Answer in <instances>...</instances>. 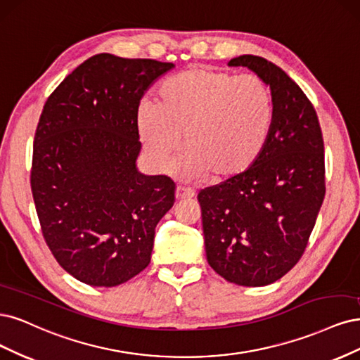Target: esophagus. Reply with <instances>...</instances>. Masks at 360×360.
Here are the masks:
<instances>
[{
  "mask_svg": "<svg viewBox=\"0 0 360 360\" xmlns=\"http://www.w3.org/2000/svg\"><path fill=\"white\" fill-rule=\"evenodd\" d=\"M195 195L194 190L187 188V187H178L176 188V199L178 200H185V199H193Z\"/></svg>",
  "mask_w": 360,
  "mask_h": 360,
  "instance_id": "obj_1",
  "label": "esophagus"
}]
</instances>
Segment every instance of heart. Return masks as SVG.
I'll list each match as a JSON object with an SVG mask.
<instances>
[{
	"instance_id": "1",
	"label": "heart",
	"mask_w": 360,
	"mask_h": 360,
	"mask_svg": "<svg viewBox=\"0 0 360 360\" xmlns=\"http://www.w3.org/2000/svg\"><path fill=\"white\" fill-rule=\"evenodd\" d=\"M272 121V94L260 77L200 67L165 80L157 104L142 103L136 117L139 137L158 169L170 167L182 136V175L212 173L217 181L236 178L256 163Z\"/></svg>"
}]
</instances>
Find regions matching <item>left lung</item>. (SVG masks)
Here are the masks:
<instances>
[{
    "instance_id": "8db88e82",
    "label": "left lung",
    "mask_w": 360,
    "mask_h": 360,
    "mask_svg": "<svg viewBox=\"0 0 360 360\" xmlns=\"http://www.w3.org/2000/svg\"><path fill=\"white\" fill-rule=\"evenodd\" d=\"M271 88L274 121L263 153L242 175L197 195L206 259L229 283L262 287L284 276L302 257L324 193V146L311 101L280 67L240 55Z\"/></svg>"
}]
</instances>
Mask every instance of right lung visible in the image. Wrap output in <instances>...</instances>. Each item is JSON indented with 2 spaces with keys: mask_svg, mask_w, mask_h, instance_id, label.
I'll use <instances>...</instances> for the list:
<instances>
[{
  "mask_svg": "<svg viewBox=\"0 0 360 360\" xmlns=\"http://www.w3.org/2000/svg\"><path fill=\"white\" fill-rule=\"evenodd\" d=\"M173 63L98 53L46 101L34 136L31 190L46 243L80 283L115 287L150 262L175 182L137 169V109Z\"/></svg>",
  "mask_w": 360,
  "mask_h": 360,
  "instance_id": "right-lung-1",
  "label": "right lung"
}]
</instances>
